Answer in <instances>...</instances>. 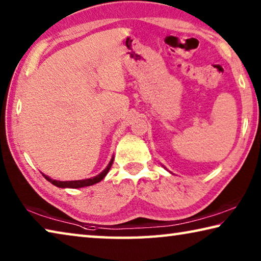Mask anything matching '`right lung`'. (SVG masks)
I'll return each instance as SVG.
<instances>
[{"label": "right lung", "instance_id": "add662e5", "mask_svg": "<svg viewBox=\"0 0 261 261\" xmlns=\"http://www.w3.org/2000/svg\"><path fill=\"white\" fill-rule=\"evenodd\" d=\"M114 162V156L110 159V161L108 163V166L105 168V169L101 171L99 175L94 176V177H91V178H86V179H79V180H56V179H53L50 178L49 176H47L45 174H42L43 177H45L48 182H50L51 184H54L55 187L57 188H62V189H65V188H70V189H81L84 187H90V185H93L101 182L105 178V176L108 174V171L110 169V167H112Z\"/></svg>", "mask_w": 261, "mask_h": 261}]
</instances>
